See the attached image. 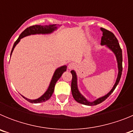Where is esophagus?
I'll use <instances>...</instances> for the list:
<instances>
[{
  "label": "esophagus",
  "instance_id": "1",
  "mask_svg": "<svg viewBox=\"0 0 133 133\" xmlns=\"http://www.w3.org/2000/svg\"><path fill=\"white\" fill-rule=\"evenodd\" d=\"M75 66H76V65H75V63H69V65H68V69H74V68H75Z\"/></svg>",
  "mask_w": 133,
  "mask_h": 133
}]
</instances>
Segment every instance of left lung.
I'll return each mask as SVG.
<instances>
[{
	"label": "left lung",
	"mask_w": 133,
	"mask_h": 133,
	"mask_svg": "<svg viewBox=\"0 0 133 133\" xmlns=\"http://www.w3.org/2000/svg\"><path fill=\"white\" fill-rule=\"evenodd\" d=\"M101 30L103 32V36L101 38V44L102 46L105 45L108 49H110L115 54V56H116V59H117V65H118V75H117V80H116V82L114 84L113 87L107 95L95 100L94 101L90 102L80 92L79 90H78V84H77V75L76 72L74 70L70 71L72 75V83H71V91H72V97L75 98V101L78 102V103L84 104V105H87V106L97 105V104H100L104 101H105L111 95V93L113 92L115 88L117 87V86L118 85L120 79H121V77L122 71H123V65H122V63H123V55H122V50L120 47L118 40L116 38L115 35L110 31H109V30H106V29H103V28H101Z\"/></svg>",
	"instance_id": "left-lung-1"
}]
</instances>
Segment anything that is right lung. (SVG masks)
Masks as SVG:
<instances>
[{"label": "right lung", "instance_id": "right-lung-1", "mask_svg": "<svg viewBox=\"0 0 133 133\" xmlns=\"http://www.w3.org/2000/svg\"><path fill=\"white\" fill-rule=\"evenodd\" d=\"M58 26H56V24H49V25H44V26H41V25H34L32 26L29 27L26 29L20 35L18 39L16 40V42L13 45V47L11 50V53H10V56H11L12 53L13 52V50L15 47L16 46V44H18L20 42L21 38H24L25 36H29V35H49V34L52 33L55 30L57 29ZM66 65H63L62 66L57 68L55 70V72L53 74V76L52 77V79L50 81V83L49 84V87H48L47 90H46V92L43 94L41 97L39 98H36V99H29L24 96H23V98H25L27 101L30 102L31 103H43V102L46 101L47 100L51 97L52 93L54 92V89H55V86L56 84V83L57 82L58 79L61 78L63 72H65L66 70Z\"/></svg>", "mask_w": 133, "mask_h": 133}]
</instances>
